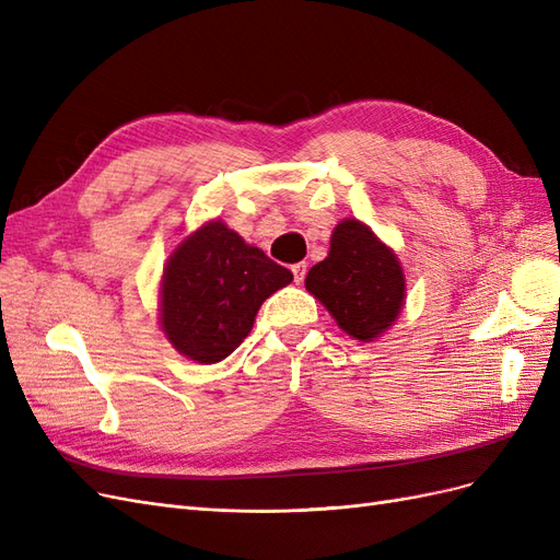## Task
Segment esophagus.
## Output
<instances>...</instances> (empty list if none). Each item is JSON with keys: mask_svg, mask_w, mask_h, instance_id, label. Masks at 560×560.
I'll use <instances>...</instances> for the list:
<instances>
[{"mask_svg": "<svg viewBox=\"0 0 560 560\" xmlns=\"http://www.w3.org/2000/svg\"><path fill=\"white\" fill-rule=\"evenodd\" d=\"M306 270H308V266L303 264V261L292 266V273H294V282H296V284H301V282H303V278H306Z\"/></svg>", "mask_w": 560, "mask_h": 560, "instance_id": "esophagus-1", "label": "esophagus"}]
</instances>
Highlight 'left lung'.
<instances>
[{
	"mask_svg": "<svg viewBox=\"0 0 560 560\" xmlns=\"http://www.w3.org/2000/svg\"><path fill=\"white\" fill-rule=\"evenodd\" d=\"M306 290L336 325L358 341H374L395 325L406 296L397 254L358 219H343L331 233L325 261L306 276Z\"/></svg>",
	"mask_w": 560,
	"mask_h": 560,
	"instance_id": "obj_1",
	"label": "left lung"
}]
</instances>
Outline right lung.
Segmentation results:
<instances>
[{
  "label": "right lung",
  "instance_id": "1",
  "mask_svg": "<svg viewBox=\"0 0 560 560\" xmlns=\"http://www.w3.org/2000/svg\"><path fill=\"white\" fill-rule=\"evenodd\" d=\"M292 280L214 219L186 235L163 268L161 329L184 358L222 362L245 341L261 303Z\"/></svg>",
  "mask_w": 560,
  "mask_h": 560
}]
</instances>
